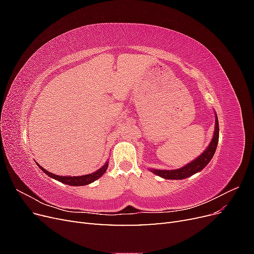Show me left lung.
Segmentation results:
<instances>
[{
    "mask_svg": "<svg viewBox=\"0 0 254 254\" xmlns=\"http://www.w3.org/2000/svg\"><path fill=\"white\" fill-rule=\"evenodd\" d=\"M218 139H219L218 118H217L216 112H215V129H214L213 137H212L209 146H207L206 149L201 153L200 156H198L195 160L191 161V162L178 168V170H168L167 171V170H155V168H149V171L164 179H172V180L186 179V178H188V177H190L194 174L202 171L203 168L207 164H209V162L214 156L215 151H216Z\"/></svg>",
    "mask_w": 254,
    "mask_h": 254,
    "instance_id": "1",
    "label": "left lung"
}]
</instances>
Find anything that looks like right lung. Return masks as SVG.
I'll use <instances>...</instances> for the list:
<instances>
[{
  "label": "right lung",
  "instance_id": "1",
  "mask_svg": "<svg viewBox=\"0 0 254 254\" xmlns=\"http://www.w3.org/2000/svg\"><path fill=\"white\" fill-rule=\"evenodd\" d=\"M108 163L109 162H106L104 164V166H102L96 172L92 173V174H88V175H83V176H58V175H55V174H53L51 172H48L47 170H44V168L42 166H40L38 163H37V165L41 168V171L44 174H47L49 177H51V178H53V179H55V180H57L61 183L67 184V186L81 187V186H88V184L94 182L98 178H101V177L107 171V168H108V165H109Z\"/></svg>",
  "mask_w": 254,
  "mask_h": 254
}]
</instances>
